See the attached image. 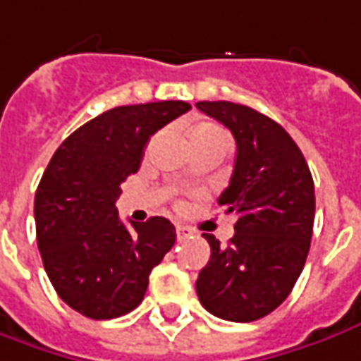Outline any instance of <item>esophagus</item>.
<instances>
[{
	"label": "esophagus",
	"mask_w": 361,
	"mask_h": 361,
	"mask_svg": "<svg viewBox=\"0 0 361 361\" xmlns=\"http://www.w3.org/2000/svg\"><path fill=\"white\" fill-rule=\"evenodd\" d=\"M176 233H178V239H180V241H183V239L191 237V229L183 227V225H178V227H176Z\"/></svg>",
	"instance_id": "34e87169"
}]
</instances>
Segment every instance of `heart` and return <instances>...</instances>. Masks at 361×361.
Segmentation results:
<instances>
[{"mask_svg": "<svg viewBox=\"0 0 361 361\" xmlns=\"http://www.w3.org/2000/svg\"><path fill=\"white\" fill-rule=\"evenodd\" d=\"M201 136H219V138H227L221 130L217 128V126H213V124H200V126H195V128L191 130L190 138H201Z\"/></svg>", "mask_w": 361, "mask_h": 361, "instance_id": "1", "label": "heart"}]
</instances>
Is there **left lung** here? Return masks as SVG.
I'll return each instance as SVG.
<instances>
[{
  "label": "left lung",
  "instance_id": "obj_1",
  "mask_svg": "<svg viewBox=\"0 0 361 361\" xmlns=\"http://www.w3.org/2000/svg\"><path fill=\"white\" fill-rule=\"evenodd\" d=\"M231 130L237 158L219 205L237 217L227 247L205 233L212 259L195 281L207 312L252 322L284 302L302 273L314 227V181L290 134L255 109L227 100L197 102Z\"/></svg>",
  "mask_w": 361,
  "mask_h": 361
}]
</instances>
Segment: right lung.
Segmentation results:
<instances>
[{
  "label": "right lung",
  "mask_w": 361,
  "mask_h": 361,
  "mask_svg": "<svg viewBox=\"0 0 361 361\" xmlns=\"http://www.w3.org/2000/svg\"><path fill=\"white\" fill-rule=\"evenodd\" d=\"M191 104L161 100L116 106L68 136L47 166L35 193L37 245L63 302L92 320L128 314L148 276L176 243L166 217L120 221V183L136 173L152 134Z\"/></svg>",
  "instance_id": "add662e5"
}]
</instances>
